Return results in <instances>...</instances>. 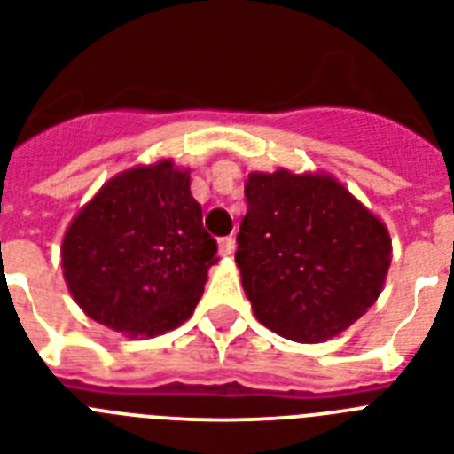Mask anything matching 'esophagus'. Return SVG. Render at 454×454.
Masks as SVG:
<instances>
[{"label": "esophagus", "instance_id": "esophagus-1", "mask_svg": "<svg viewBox=\"0 0 454 454\" xmlns=\"http://www.w3.org/2000/svg\"><path fill=\"white\" fill-rule=\"evenodd\" d=\"M235 252V239L233 238H221L219 239V254L221 256H231Z\"/></svg>", "mask_w": 454, "mask_h": 454}]
</instances>
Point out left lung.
I'll use <instances>...</instances> for the list:
<instances>
[{
    "instance_id": "obj_1",
    "label": "left lung",
    "mask_w": 454,
    "mask_h": 454,
    "mask_svg": "<svg viewBox=\"0 0 454 454\" xmlns=\"http://www.w3.org/2000/svg\"><path fill=\"white\" fill-rule=\"evenodd\" d=\"M235 263L265 329L324 342L378 301L389 231L329 172H252Z\"/></svg>"
}]
</instances>
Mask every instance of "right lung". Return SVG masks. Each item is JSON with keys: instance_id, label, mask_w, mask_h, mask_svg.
<instances>
[{"instance_id": "add662e5", "label": "right lung", "mask_w": 454, "mask_h": 454, "mask_svg": "<svg viewBox=\"0 0 454 454\" xmlns=\"http://www.w3.org/2000/svg\"><path fill=\"white\" fill-rule=\"evenodd\" d=\"M60 256L81 310L130 338L186 322L219 261L191 195V169L172 158L112 176L76 212Z\"/></svg>"}]
</instances>
